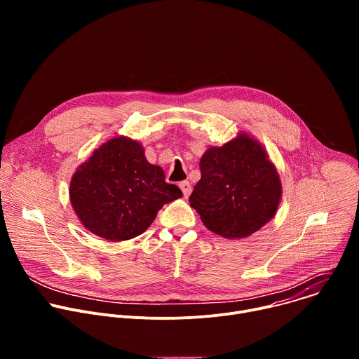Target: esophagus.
<instances>
[{
  "mask_svg": "<svg viewBox=\"0 0 359 359\" xmlns=\"http://www.w3.org/2000/svg\"><path fill=\"white\" fill-rule=\"evenodd\" d=\"M179 187H180V190L183 191V196L184 197H189L190 196V193H191V186H190V183L189 182H180L179 183Z\"/></svg>",
  "mask_w": 359,
  "mask_h": 359,
  "instance_id": "obj_1",
  "label": "esophagus"
}]
</instances>
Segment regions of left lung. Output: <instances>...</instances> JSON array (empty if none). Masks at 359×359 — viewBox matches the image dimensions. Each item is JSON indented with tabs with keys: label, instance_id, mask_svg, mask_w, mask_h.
Here are the masks:
<instances>
[{
	"label": "left lung",
	"instance_id": "1",
	"mask_svg": "<svg viewBox=\"0 0 359 359\" xmlns=\"http://www.w3.org/2000/svg\"><path fill=\"white\" fill-rule=\"evenodd\" d=\"M200 172L189 201L213 233L247 237L276 215L280 177L263 147L247 135L210 147L200 161Z\"/></svg>",
	"mask_w": 359,
	"mask_h": 359
}]
</instances>
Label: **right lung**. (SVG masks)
<instances>
[{"mask_svg":"<svg viewBox=\"0 0 359 359\" xmlns=\"http://www.w3.org/2000/svg\"><path fill=\"white\" fill-rule=\"evenodd\" d=\"M183 193L165 182L159 166L150 165L136 140L115 137L93 151L74 175L72 208L83 226L111 241L142 234L158 212Z\"/></svg>","mask_w":359,"mask_h":359,"instance_id":"add662e5","label":"right lung"}]
</instances>
